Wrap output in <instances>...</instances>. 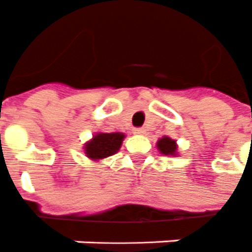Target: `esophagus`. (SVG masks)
I'll return each mask as SVG.
<instances>
[{
  "label": "esophagus",
  "mask_w": 252,
  "mask_h": 252,
  "mask_svg": "<svg viewBox=\"0 0 252 252\" xmlns=\"http://www.w3.org/2000/svg\"><path fill=\"white\" fill-rule=\"evenodd\" d=\"M133 133H134V134H145V129H142V127H137V129L133 130Z\"/></svg>",
  "instance_id": "obj_1"
}]
</instances>
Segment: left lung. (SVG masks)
Instances as JSON below:
<instances>
[{
  "mask_svg": "<svg viewBox=\"0 0 252 252\" xmlns=\"http://www.w3.org/2000/svg\"><path fill=\"white\" fill-rule=\"evenodd\" d=\"M158 149L160 151V153H163L165 156H176V153H178L176 141L169 137H165V135L158 141Z\"/></svg>",
  "mask_w": 252,
  "mask_h": 252,
  "instance_id": "left-lung-1",
  "label": "left lung"
}]
</instances>
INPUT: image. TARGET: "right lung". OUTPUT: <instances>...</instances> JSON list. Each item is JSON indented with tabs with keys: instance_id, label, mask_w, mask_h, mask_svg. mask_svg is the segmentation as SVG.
Returning a JSON list of instances; mask_svg holds the SVG:
<instances>
[{
	"instance_id": "obj_1",
	"label": "right lung",
	"mask_w": 252,
	"mask_h": 252,
	"mask_svg": "<svg viewBox=\"0 0 252 252\" xmlns=\"http://www.w3.org/2000/svg\"><path fill=\"white\" fill-rule=\"evenodd\" d=\"M123 138V133H96L84 145V152L92 161H99L115 155L122 145Z\"/></svg>"
}]
</instances>
